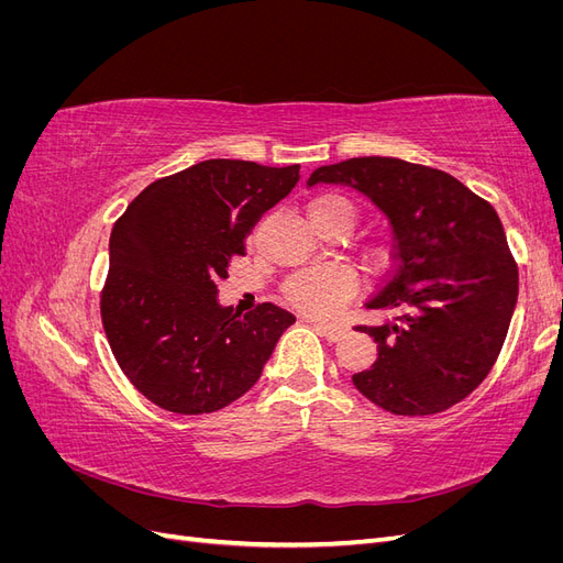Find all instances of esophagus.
Instances as JSON below:
<instances>
[{"mask_svg":"<svg viewBox=\"0 0 563 563\" xmlns=\"http://www.w3.org/2000/svg\"><path fill=\"white\" fill-rule=\"evenodd\" d=\"M312 321V327L327 338V340H338L340 335L345 333V329L343 327H338V323H329V321H319V319H310Z\"/></svg>","mask_w":563,"mask_h":563,"instance_id":"esophagus-1","label":"esophagus"}]
</instances>
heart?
I'll use <instances>...</instances> for the list:
<instances>
[{"instance_id":"obj_1","label":"heart","mask_w":563,"mask_h":563,"mask_svg":"<svg viewBox=\"0 0 563 563\" xmlns=\"http://www.w3.org/2000/svg\"><path fill=\"white\" fill-rule=\"evenodd\" d=\"M310 220L314 228L323 225H345L352 230L356 223V203L347 195L340 192H323L314 197L308 207ZM387 249H373L371 261L380 263L385 261ZM286 298L298 308L314 312V314H333L340 305H343L352 294V279L347 272L335 267H314L302 269L286 282L284 286Z\"/></svg>"}]
</instances>
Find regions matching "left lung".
I'll use <instances>...</instances> for the list:
<instances>
[{"label":"left lung","mask_w":563,"mask_h":563,"mask_svg":"<svg viewBox=\"0 0 563 563\" xmlns=\"http://www.w3.org/2000/svg\"><path fill=\"white\" fill-rule=\"evenodd\" d=\"M366 195L391 225V269L364 305L397 312L360 327L378 360L354 373L366 399L395 416L463 401L496 364L519 296V269L496 209L457 178L397 157L319 166L308 185Z\"/></svg>","instance_id":"1"}]
</instances>
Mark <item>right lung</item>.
Returning a JSON list of instances; mask_svg holds the SVG:
<instances>
[{
    "label": "right lung",
    "instance_id": "obj_1",
    "mask_svg": "<svg viewBox=\"0 0 563 563\" xmlns=\"http://www.w3.org/2000/svg\"><path fill=\"white\" fill-rule=\"evenodd\" d=\"M298 180V164L207 159L147 185L114 223L100 317L117 364L152 404L213 413L261 378L296 317L272 302L242 317L218 302V282Z\"/></svg>",
    "mask_w": 563,
    "mask_h": 563
}]
</instances>
